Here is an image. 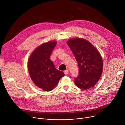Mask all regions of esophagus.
I'll return each mask as SVG.
<instances>
[{"label":"esophagus","instance_id":"34e87169","mask_svg":"<svg viewBox=\"0 0 125 125\" xmlns=\"http://www.w3.org/2000/svg\"><path fill=\"white\" fill-rule=\"evenodd\" d=\"M64 74H65V75H67V74H68V73H69V71H68V70H65V71H64Z\"/></svg>","mask_w":125,"mask_h":125}]
</instances>
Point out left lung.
Returning a JSON list of instances; mask_svg holds the SVG:
<instances>
[{
    "mask_svg": "<svg viewBox=\"0 0 125 125\" xmlns=\"http://www.w3.org/2000/svg\"><path fill=\"white\" fill-rule=\"evenodd\" d=\"M67 44L78 63L79 74L75 85L82 89L93 88L100 79L103 70V61L97 49L87 40L76 37Z\"/></svg>",
    "mask_w": 125,
    "mask_h": 125,
    "instance_id": "8db88e82",
    "label": "left lung"
}]
</instances>
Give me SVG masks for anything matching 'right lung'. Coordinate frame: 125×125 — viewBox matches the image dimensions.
I'll return each mask as SVG.
<instances>
[{"mask_svg":"<svg viewBox=\"0 0 125 125\" xmlns=\"http://www.w3.org/2000/svg\"><path fill=\"white\" fill-rule=\"evenodd\" d=\"M57 41L43 43L32 52L28 61L30 76L36 86L43 90L53 89L60 79L64 76L63 72L57 70L50 56Z\"/></svg>","mask_w":125,"mask_h":125,"instance_id":"add662e5","label":"right lung"}]
</instances>
